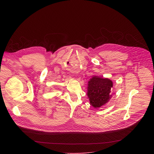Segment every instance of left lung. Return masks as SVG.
<instances>
[{"instance_id": "left-lung-1", "label": "left lung", "mask_w": 154, "mask_h": 154, "mask_svg": "<svg viewBox=\"0 0 154 154\" xmlns=\"http://www.w3.org/2000/svg\"><path fill=\"white\" fill-rule=\"evenodd\" d=\"M113 82L109 79L99 76H93L88 81L87 96L90 105L95 108H99L110 100Z\"/></svg>"}]
</instances>
